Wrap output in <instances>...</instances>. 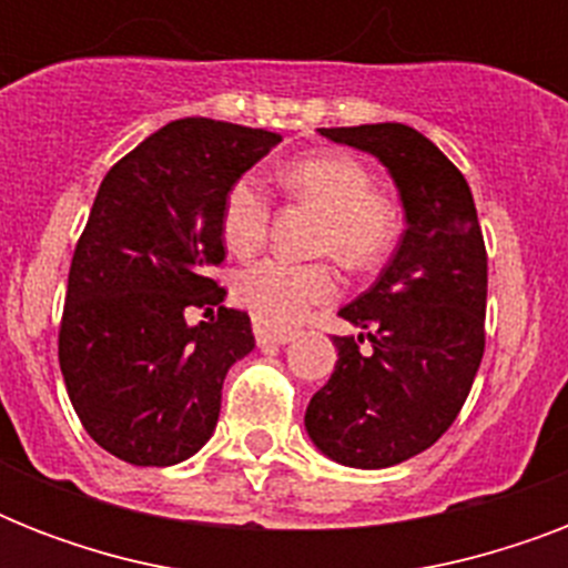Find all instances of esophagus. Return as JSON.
Segmentation results:
<instances>
[{"label":"esophagus","instance_id":"obj_1","mask_svg":"<svg viewBox=\"0 0 568 568\" xmlns=\"http://www.w3.org/2000/svg\"><path fill=\"white\" fill-rule=\"evenodd\" d=\"M253 336H256L258 345L267 347V345H288V342L294 338V333L292 329L271 327V324L262 318H253Z\"/></svg>","mask_w":568,"mask_h":568}]
</instances>
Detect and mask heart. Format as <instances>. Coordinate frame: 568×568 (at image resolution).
<instances>
[{
  "label": "heart",
  "instance_id": "b5f03b06",
  "mask_svg": "<svg viewBox=\"0 0 568 568\" xmlns=\"http://www.w3.org/2000/svg\"><path fill=\"white\" fill-rule=\"evenodd\" d=\"M285 194L318 205L324 212L318 232L321 253H333L351 271H372L392 253L400 235V212L392 196L374 189L372 171L347 153H315L280 171ZM271 226V196L256 176H241L223 194L221 239L235 256L256 253ZM235 301L256 318L288 327L310 306L336 297L333 265H294L285 258H258L235 276Z\"/></svg>",
  "mask_w": 568,
  "mask_h": 568
}]
</instances>
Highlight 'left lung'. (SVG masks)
<instances>
[{
  "mask_svg": "<svg viewBox=\"0 0 568 568\" xmlns=\"http://www.w3.org/2000/svg\"><path fill=\"white\" fill-rule=\"evenodd\" d=\"M321 135L386 164L406 230L377 283L338 312L363 333L333 338L336 372L312 395L306 430L342 466H397L454 424L484 359V232L466 176L413 126L365 123Z\"/></svg>",
  "mask_w": 568,
  "mask_h": 568,
  "instance_id": "8db88e82",
  "label": "left lung"
}]
</instances>
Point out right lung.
Instances as JSON below:
<instances>
[{"instance_id": "right-lung-1", "label": "right lung", "mask_w": 568, "mask_h": 568, "mask_svg": "<svg viewBox=\"0 0 568 568\" xmlns=\"http://www.w3.org/2000/svg\"><path fill=\"white\" fill-rule=\"evenodd\" d=\"M283 138L209 118L173 120L120 159L91 205L58 327V363L79 422L132 466H173L203 448L230 365L256 342L226 310L221 205ZM205 308L191 328L184 315Z\"/></svg>"}]
</instances>
